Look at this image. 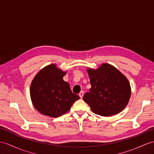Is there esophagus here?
Wrapping results in <instances>:
<instances>
[{
  "mask_svg": "<svg viewBox=\"0 0 154 154\" xmlns=\"http://www.w3.org/2000/svg\"><path fill=\"white\" fill-rule=\"evenodd\" d=\"M79 96H80V97L81 99L82 98V97H83V96H84V91H80V93H79Z\"/></svg>",
  "mask_w": 154,
  "mask_h": 154,
  "instance_id": "esophagus-1",
  "label": "esophagus"
}]
</instances>
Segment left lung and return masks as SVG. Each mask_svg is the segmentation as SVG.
Returning a JSON list of instances; mask_svg holds the SVG:
<instances>
[{"label":"left lung","instance_id":"left-lung-1","mask_svg":"<svg viewBox=\"0 0 154 154\" xmlns=\"http://www.w3.org/2000/svg\"><path fill=\"white\" fill-rule=\"evenodd\" d=\"M91 88L83 99L93 112L110 116L121 112L129 103L131 88L127 78L120 71L108 63L97 69H87Z\"/></svg>","mask_w":154,"mask_h":154}]
</instances>
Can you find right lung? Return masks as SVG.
Listing matches in <instances>:
<instances>
[{"label":"right lung","mask_w":154,"mask_h":154,"mask_svg":"<svg viewBox=\"0 0 154 154\" xmlns=\"http://www.w3.org/2000/svg\"><path fill=\"white\" fill-rule=\"evenodd\" d=\"M66 71L55 64L47 65L36 74L31 82L30 95L33 106L40 113L57 118L66 113L80 97L72 93L68 82L63 80Z\"/></svg>","instance_id":"1"}]
</instances>
